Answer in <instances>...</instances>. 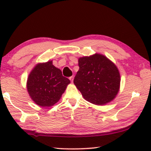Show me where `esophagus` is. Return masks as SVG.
Returning <instances> with one entry per match:
<instances>
[{"mask_svg":"<svg viewBox=\"0 0 151 151\" xmlns=\"http://www.w3.org/2000/svg\"><path fill=\"white\" fill-rule=\"evenodd\" d=\"M73 78H74L73 76H70V77H69V79H70V81H71V83H73Z\"/></svg>","mask_w":151,"mask_h":151,"instance_id":"obj_1","label":"esophagus"}]
</instances>
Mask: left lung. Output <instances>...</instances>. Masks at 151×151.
Instances as JSON below:
<instances>
[{
	"label": "left lung",
	"mask_w": 151,
	"mask_h": 151,
	"mask_svg": "<svg viewBox=\"0 0 151 151\" xmlns=\"http://www.w3.org/2000/svg\"><path fill=\"white\" fill-rule=\"evenodd\" d=\"M78 66L74 84L85 100L103 105L115 98L119 91L121 76L112 61L96 53L79 58Z\"/></svg>",
	"instance_id": "left-lung-1"
}]
</instances>
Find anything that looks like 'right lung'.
<instances>
[{
  "label": "right lung",
  "mask_w": 151,
  "mask_h": 151,
  "mask_svg": "<svg viewBox=\"0 0 151 151\" xmlns=\"http://www.w3.org/2000/svg\"><path fill=\"white\" fill-rule=\"evenodd\" d=\"M70 80L63 76L52 61L39 63L28 77L27 87L30 98L40 106H50L60 100Z\"/></svg>",
  "instance_id": "add662e5"
}]
</instances>
